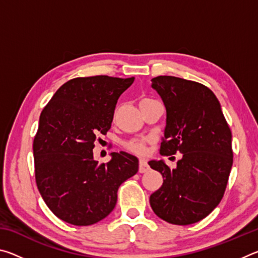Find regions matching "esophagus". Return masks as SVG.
Wrapping results in <instances>:
<instances>
[{
    "mask_svg": "<svg viewBox=\"0 0 258 258\" xmlns=\"http://www.w3.org/2000/svg\"><path fill=\"white\" fill-rule=\"evenodd\" d=\"M150 167L149 165H148L147 160L146 159H140V165H139V172L140 173H147L149 171Z\"/></svg>",
    "mask_w": 258,
    "mask_h": 258,
    "instance_id": "esophagus-1",
    "label": "esophagus"
}]
</instances>
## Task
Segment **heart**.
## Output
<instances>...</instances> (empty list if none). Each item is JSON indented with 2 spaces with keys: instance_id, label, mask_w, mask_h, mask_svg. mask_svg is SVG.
<instances>
[{
  "instance_id": "1",
  "label": "heart",
  "mask_w": 258,
  "mask_h": 258,
  "mask_svg": "<svg viewBox=\"0 0 258 258\" xmlns=\"http://www.w3.org/2000/svg\"><path fill=\"white\" fill-rule=\"evenodd\" d=\"M146 100V99H143ZM125 147L127 148L130 151L137 152V154H145L146 152V140H140V139H133L131 141L125 143Z\"/></svg>"
}]
</instances>
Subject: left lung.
<instances>
[{
    "instance_id": "8db88e82",
    "label": "left lung",
    "mask_w": 258,
    "mask_h": 258,
    "mask_svg": "<svg viewBox=\"0 0 258 258\" xmlns=\"http://www.w3.org/2000/svg\"><path fill=\"white\" fill-rule=\"evenodd\" d=\"M151 82L166 108L160 154L178 151L182 158L173 169L163 159L149 161L164 177L163 185L150 196V206L168 223H197L223 198L233 163L232 134L208 87L174 76Z\"/></svg>"
}]
</instances>
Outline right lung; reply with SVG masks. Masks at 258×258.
<instances>
[{
  "instance_id": "1",
  "label": "right lung",
  "mask_w": 258,
  "mask_h": 258,
  "mask_svg": "<svg viewBox=\"0 0 258 258\" xmlns=\"http://www.w3.org/2000/svg\"><path fill=\"white\" fill-rule=\"evenodd\" d=\"M134 77H78L64 83L40 116L33 143L35 178L47 207L73 225H91L115 208L117 191L139 171V159L111 152L107 164L93 158L97 137L111 127L120 94Z\"/></svg>"
}]
</instances>
